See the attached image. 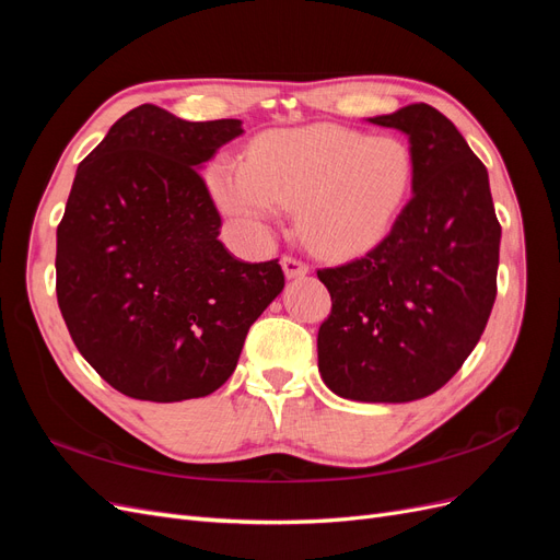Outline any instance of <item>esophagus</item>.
<instances>
[{
	"label": "esophagus",
	"mask_w": 560,
	"mask_h": 560,
	"mask_svg": "<svg viewBox=\"0 0 560 560\" xmlns=\"http://www.w3.org/2000/svg\"><path fill=\"white\" fill-rule=\"evenodd\" d=\"M280 264H282V270H284L287 278H303V276L308 273L306 261L292 257V254H284V257L280 259Z\"/></svg>",
	"instance_id": "34e87169"
}]
</instances>
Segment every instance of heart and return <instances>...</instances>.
Returning <instances> with one entry per match:
<instances>
[{"instance_id": "b5f03b06", "label": "heart", "mask_w": 560, "mask_h": 560, "mask_svg": "<svg viewBox=\"0 0 560 560\" xmlns=\"http://www.w3.org/2000/svg\"><path fill=\"white\" fill-rule=\"evenodd\" d=\"M413 179L409 144L338 126L268 132L247 161L210 167L212 198L233 224L261 238L280 208L296 206L303 238L327 254L383 241L409 202Z\"/></svg>"}]
</instances>
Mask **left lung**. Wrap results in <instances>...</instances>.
<instances>
[{
  "instance_id": "obj_1",
  "label": "left lung",
  "mask_w": 560,
  "mask_h": 560,
  "mask_svg": "<svg viewBox=\"0 0 560 560\" xmlns=\"http://www.w3.org/2000/svg\"><path fill=\"white\" fill-rule=\"evenodd\" d=\"M409 135L413 198L364 257L319 268L331 313L317 366L354 401H413L444 387L486 329L498 294L500 222L486 165L425 103L369 118Z\"/></svg>"
}]
</instances>
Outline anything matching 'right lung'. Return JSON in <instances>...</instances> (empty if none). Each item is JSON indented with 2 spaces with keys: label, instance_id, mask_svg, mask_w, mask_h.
I'll list each match as a JSON object with an SVG mask.
<instances>
[{
  "label": "right lung",
  "instance_id": "right-lung-1",
  "mask_svg": "<svg viewBox=\"0 0 560 560\" xmlns=\"http://www.w3.org/2000/svg\"><path fill=\"white\" fill-rule=\"evenodd\" d=\"M243 121H184L140 105L77 167L58 224L56 294L79 352L114 389L182 401L222 387L245 336L284 287L217 238L198 167Z\"/></svg>",
  "mask_w": 560,
  "mask_h": 560
}]
</instances>
